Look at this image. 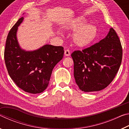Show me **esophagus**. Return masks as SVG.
<instances>
[{
	"label": "esophagus",
	"mask_w": 129,
	"mask_h": 129,
	"mask_svg": "<svg viewBox=\"0 0 129 129\" xmlns=\"http://www.w3.org/2000/svg\"><path fill=\"white\" fill-rule=\"evenodd\" d=\"M64 54H65V56H70V54H71V52L69 51V49H66L64 51Z\"/></svg>",
	"instance_id": "esophagus-1"
}]
</instances>
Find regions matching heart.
<instances>
[{
  "instance_id": "b5f03b06",
  "label": "heart",
  "mask_w": 129,
  "mask_h": 129,
  "mask_svg": "<svg viewBox=\"0 0 129 129\" xmlns=\"http://www.w3.org/2000/svg\"><path fill=\"white\" fill-rule=\"evenodd\" d=\"M86 20L84 17H78L72 23L69 28L76 30L73 34V40L76 44L84 46L90 43L97 35V29L95 25L87 24H84Z\"/></svg>"
}]
</instances>
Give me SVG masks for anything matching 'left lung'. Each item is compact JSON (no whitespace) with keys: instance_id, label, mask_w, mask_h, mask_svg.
I'll return each mask as SVG.
<instances>
[{"instance_id":"left-lung-1","label":"left lung","mask_w":129,"mask_h":129,"mask_svg":"<svg viewBox=\"0 0 129 129\" xmlns=\"http://www.w3.org/2000/svg\"><path fill=\"white\" fill-rule=\"evenodd\" d=\"M74 76L80 90H101L114 79L121 65L122 48L116 32L111 28L105 38L71 54Z\"/></svg>"}]
</instances>
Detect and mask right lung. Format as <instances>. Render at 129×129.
Returning <instances> with one entry per match:
<instances>
[{"label":"right lung","instance_id":"1","mask_svg":"<svg viewBox=\"0 0 129 129\" xmlns=\"http://www.w3.org/2000/svg\"><path fill=\"white\" fill-rule=\"evenodd\" d=\"M23 19H19L8 34L4 60L10 77L19 88L29 93H40L48 85L54 67L62 60L64 48L46 44L33 51L21 49L16 33Z\"/></svg>","mask_w":129,"mask_h":129}]
</instances>
